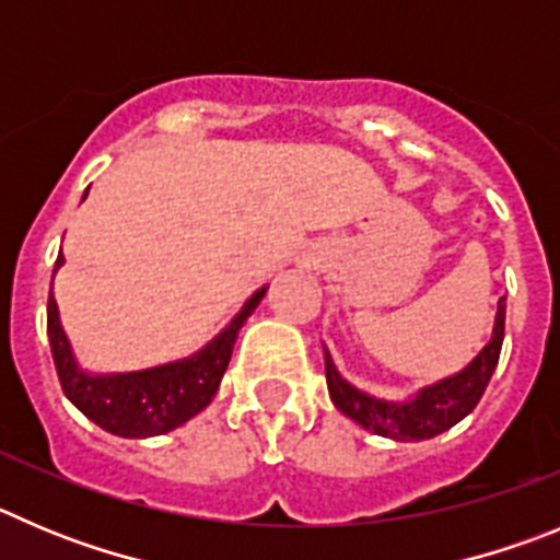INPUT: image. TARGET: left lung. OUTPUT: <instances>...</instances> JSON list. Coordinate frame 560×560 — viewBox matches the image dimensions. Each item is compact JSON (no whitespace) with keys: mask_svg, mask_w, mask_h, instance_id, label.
<instances>
[{"mask_svg":"<svg viewBox=\"0 0 560 560\" xmlns=\"http://www.w3.org/2000/svg\"><path fill=\"white\" fill-rule=\"evenodd\" d=\"M502 337H505V299H500L497 304L491 340L482 346L480 354L463 371L421 387L416 396L405 401L376 399L371 393L346 382L331 362V354L324 349L329 396L342 416H349L351 421L371 430L374 435L393 438V441H427V438L452 430L457 421H463L475 410L491 382L493 368L500 362Z\"/></svg>","mask_w":560,"mask_h":560,"instance_id":"obj_1","label":"left lung"}]
</instances>
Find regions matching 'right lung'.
Instances as JSON below:
<instances>
[{
  "label": "right lung",
  "mask_w": 560,
  "mask_h": 560,
  "mask_svg": "<svg viewBox=\"0 0 560 560\" xmlns=\"http://www.w3.org/2000/svg\"><path fill=\"white\" fill-rule=\"evenodd\" d=\"M89 192V189H85ZM85 200V195H83ZM63 265V254L55 261V270ZM268 287H261L245 301V306L231 317V324L192 357L164 365L128 371V374H92L74 360L72 342L60 326L58 304L49 295L47 335L52 346L55 371L67 399L92 418L94 424L119 438H153L186 424L198 416L218 393L220 380L229 368L231 351L250 312L265 299Z\"/></svg>",
  "instance_id": "add662e5"
}]
</instances>
